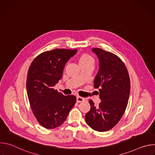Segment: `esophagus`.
Masks as SVG:
<instances>
[{
	"label": "esophagus",
	"mask_w": 155,
	"mask_h": 155,
	"mask_svg": "<svg viewBox=\"0 0 155 155\" xmlns=\"http://www.w3.org/2000/svg\"><path fill=\"white\" fill-rule=\"evenodd\" d=\"M84 101V98H83L81 97H80V96L77 97V102H83Z\"/></svg>",
	"instance_id": "34e87169"
}]
</instances>
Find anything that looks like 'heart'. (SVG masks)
<instances>
[{
  "label": "heart",
  "mask_w": 155,
  "mask_h": 155,
  "mask_svg": "<svg viewBox=\"0 0 155 155\" xmlns=\"http://www.w3.org/2000/svg\"><path fill=\"white\" fill-rule=\"evenodd\" d=\"M94 58L87 54H83L79 58L80 64H94Z\"/></svg>",
  "instance_id": "b5f03b06"
}]
</instances>
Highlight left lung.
<instances>
[{
  "instance_id": "obj_1",
  "label": "left lung",
  "mask_w": 155,
  "mask_h": 155,
  "mask_svg": "<svg viewBox=\"0 0 155 155\" xmlns=\"http://www.w3.org/2000/svg\"><path fill=\"white\" fill-rule=\"evenodd\" d=\"M92 50L99 61L94 87L99 88L101 102L95 106L91 99L89 101L91 109L85 115V121L93 129L104 132L113 128L125 112L130 93V79L125 64L117 55L97 48Z\"/></svg>"
}]
</instances>
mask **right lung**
I'll return each instance as SVG.
<instances>
[{"mask_svg": "<svg viewBox=\"0 0 155 155\" xmlns=\"http://www.w3.org/2000/svg\"><path fill=\"white\" fill-rule=\"evenodd\" d=\"M77 52L68 49L45 51L30 65L26 81L29 101L34 116L45 128L61 125L76 102L75 96H64L53 86L62 78L65 64Z\"/></svg>", "mask_w": 155, "mask_h": 155, "instance_id": "right-lung-1", "label": "right lung"}]
</instances>
